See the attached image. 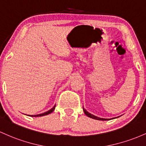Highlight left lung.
Here are the masks:
<instances>
[{
  "label": "left lung",
  "instance_id": "1",
  "mask_svg": "<svg viewBox=\"0 0 146 146\" xmlns=\"http://www.w3.org/2000/svg\"><path fill=\"white\" fill-rule=\"evenodd\" d=\"M83 111H84V113L86 114L87 116H88V117L90 118H92V119H96V120H101V121H106V120H109V119H102V118H99V117H96V116L93 115V114H91L90 113H89L88 112V111H86V110H85L83 108Z\"/></svg>",
  "mask_w": 146,
  "mask_h": 146
}]
</instances>
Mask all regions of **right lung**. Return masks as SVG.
Segmentation results:
<instances>
[{
	"instance_id": "1",
	"label": "right lung",
	"mask_w": 146,
	"mask_h": 146,
	"mask_svg": "<svg viewBox=\"0 0 146 146\" xmlns=\"http://www.w3.org/2000/svg\"><path fill=\"white\" fill-rule=\"evenodd\" d=\"M55 107H56V105L54 106L53 108H52L51 109V110H50L49 111H47V112H44V113H42V114H36V115H29V116H30V117H42V116H45V115H47V114H50V113H52V112H53L54 110V109H55Z\"/></svg>"
}]
</instances>
